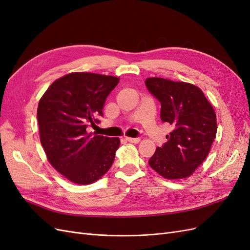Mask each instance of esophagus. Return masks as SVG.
<instances>
[{
	"label": "esophagus",
	"mask_w": 250,
	"mask_h": 250,
	"mask_svg": "<svg viewBox=\"0 0 250 250\" xmlns=\"http://www.w3.org/2000/svg\"><path fill=\"white\" fill-rule=\"evenodd\" d=\"M126 140L128 141V142H130V143H139L140 142V138H126Z\"/></svg>",
	"instance_id": "esophagus-1"
}]
</instances>
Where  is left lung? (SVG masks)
Returning <instances> with one entry per match:
<instances>
[{"label":"left lung","instance_id":"8db88e82","mask_svg":"<svg viewBox=\"0 0 250 250\" xmlns=\"http://www.w3.org/2000/svg\"><path fill=\"white\" fill-rule=\"evenodd\" d=\"M161 102V120L172 126L167 142L157 147L150 167L167 179L186 178L208 155L217 133L216 113L202 90L190 83L164 78L145 81Z\"/></svg>","mask_w":250,"mask_h":250}]
</instances>
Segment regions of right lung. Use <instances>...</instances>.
I'll list each match as a JSON object with an SVG mask.
<instances>
[{"label":"right lung","mask_w":250,"mask_h":250,"mask_svg":"<svg viewBox=\"0 0 250 250\" xmlns=\"http://www.w3.org/2000/svg\"><path fill=\"white\" fill-rule=\"evenodd\" d=\"M119 78L93 73H71L57 79L37 108L41 142L50 164L78 185L95 183L115 161L119 138L88 132L100 123L104 103Z\"/></svg>","instance_id":"add662e5"}]
</instances>
